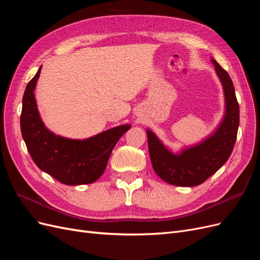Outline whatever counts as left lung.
I'll list each match as a JSON object with an SVG mask.
<instances>
[{
    "label": "left lung",
    "mask_w": 260,
    "mask_h": 260,
    "mask_svg": "<svg viewBox=\"0 0 260 260\" xmlns=\"http://www.w3.org/2000/svg\"><path fill=\"white\" fill-rule=\"evenodd\" d=\"M225 92L226 114L217 130L200 144L173 154L156 134L147 130L150 161L157 175L165 182L183 187L200 185L208 180L230 157L237 140L240 122L239 103L229 74L212 59Z\"/></svg>",
    "instance_id": "left-lung-1"
}]
</instances>
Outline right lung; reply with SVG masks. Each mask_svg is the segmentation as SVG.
I'll return each mask as SVG.
<instances>
[{
    "instance_id": "obj_1",
    "label": "right lung",
    "mask_w": 260,
    "mask_h": 260,
    "mask_svg": "<svg viewBox=\"0 0 260 260\" xmlns=\"http://www.w3.org/2000/svg\"><path fill=\"white\" fill-rule=\"evenodd\" d=\"M41 69L25 87L22 98L20 128L31 158L42 171L62 184H91L99 178L116 143L130 124L115 127L86 140L56 136L43 123L34 98Z\"/></svg>"
}]
</instances>
